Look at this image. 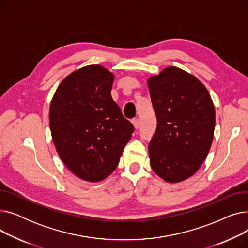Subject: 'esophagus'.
<instances>
[{
  "label": "esophagus",
  "instance_id": "34e87169",
  "mask_svg": "<svg viewBox=\"0 0 248 248\" xmlns=\"http://www.w3.org/2000/svg\"><path fill=\"white\" fill-rule=\"evenodd\" d=\"M132 123H133V124H134L135 128H139V127H140V121L139 119H134Z\"/></svg>",
  "mask_w": 248,
  "mask_h": 248
}]
</instances>
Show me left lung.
<instances>
[{
  "mask_svg": "<svg viewBox=\"0 0 248 248\" xmlns=\"http://www.w3.org/2000/svg\"><path fill=\"white\" fill-rule=\"evenodd\" d=\"M157 114V131L149 146L153 171L168 183L196 173L210 151L215 128L214 103L196 76L168 66L148 78Z\"/></svg>",
  "mask_w": 248,
  "mask_h": 248,
  "instance_id": "obj_1",
  "label": "left lung"
}]
</instances>
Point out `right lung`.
I'll return each mask as SVG.
<instances>
[{
  "label": "right lung",
  "instance_id": "1",
  "mask_svg": "<svg viewBox=\"0 0 248 248\" xmlns=\"http://www.w3.org/2000/svg\"><path fill=\"white\" fill-rule=\"evenodd\" d=\"M113 80L106 67L87 65L65 77L50 102V131L61 161L93 183L115 170L134 132L111 97Z\"/></svg>",
  "mask_w": 248,
  "mask_h": 248
}]
</instances>
